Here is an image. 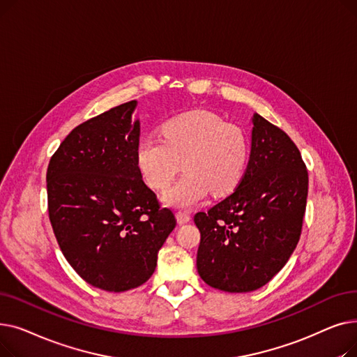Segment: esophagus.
Wrapping results in <instances>:
<instances>
[{
    "label": "esophagus",
    "instance_id": "obj_1",
    "mask_svg": "<svg viewBox=\"0 0 357 357\" xmlns=\"http://www.w3.org/2000/svg\"><path fill=\"white\" fill-rule=\"evenodd\" d=\"M176 220H178V224H186V222H190L191 221V215L188 214V213H185V211H178L176 213Z\"/></svg>",
    "mask_w": 357,
    "mask_h": 357
}]
</instances>
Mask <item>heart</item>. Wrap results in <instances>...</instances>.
I'll return each instance as SVG.
<instances>
[{
  "instance_id": "1",
  "label": "heart",
  "mask_w": 357,
  "mask_h": 357,
  "mask_svg": "<svg viewBox=\"0 0 357 357\" xmlns=\"http://www.w3.org/2000/svg\"><path fill=\"white\" fill-rule=\"evenodd\" d=\"M162 139L144 136L136 147L137 167L150 188L166 190L181 165L185 176L163 195L169 207L186 210L213 191L226 195L245 172L248 144L241 131L208 111H190L162 126Z\"/></svg>"
}]
</instances>
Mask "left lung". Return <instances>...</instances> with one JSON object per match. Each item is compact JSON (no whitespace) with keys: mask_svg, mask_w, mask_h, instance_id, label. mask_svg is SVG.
<instances>
[{"mask_svg":"<svg viewBox=\"0 0 357 357\" xmlns=\"http://www.w3.org/2000/svg\"><path fill=\"white\" fill-rule=\"evenodd\" d=\"M308 172L289 136L257 112L250 156L234 192L208 213H197V269L226 292L266 285L294 253L307 207Z\"/></svg>","mask_w":357,"mask_h":357,"instance_id":"8db88e82","label":"left lung"}]
</instances>
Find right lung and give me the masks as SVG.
<instances>
[{"label":"right lung","instance_id":"right-lung-1","mask_svg":"<svg viewBox=\"0 0 357 357\" xmlns=\"http://www.w3.org/2000/svg\"><path fill=\"white\" fill-rule=\"evenodd\" d=\"M137 101L75 127L47 167L52 229L68 264L89 285L124 292L153 275L176 226L137 167Z\"/></svg>","mask_w":357,"mask_h":357}]
</instances>
